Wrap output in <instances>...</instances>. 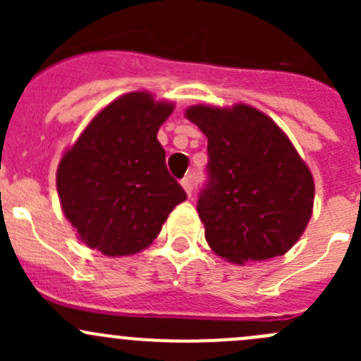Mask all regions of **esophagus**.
I'll return each mask as SVG.
<instances>
[{"label": "esophagus", "mask_w": 361, "mask_h": 361, "mask_svg": "<svg viewBox=\"0 0 361 361\" xmlns=\"http://www.w3.org/2000/svg\"><path fill=\"white\" fill-rule=\"evenodd\" d=\"M181 187L185 188V192H187L188 195H192V178L190 176L183 178V180H181Z\"/></svg>", "instance_id": "34e87169"}]
</instances>
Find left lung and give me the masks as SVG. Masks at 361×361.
I'll use <instances>...</instances> for the list:
<instances>
[{"label": "left lung", "instance_id": "1", "mask_svg": "<svg viewBox=\"0 0 361 361\" xmlns=\"http://www.w3.org/2000/svg\"><path fill=\"white\" fill-rule=\"evenodd\" d=\"M207 137L197 213L206 241L234 264L281 257L307 227L314 181L281 129L248 104L188 108Z\"/></svg>", "mask_w": 361, "mask_h": 361}]
</instances>
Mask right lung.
<instances>
[{"label":"right lung","mask_w":361,"mask_h":361,"mask_svg":"<svg viewBox=\"0 0 361 361\" xmlns=\"http://www.w3.org/2000/svg\"><path fill=\"white\" fill-rule=\"evenodd\" d=\"M171 113L173 104L150 94H126L97 113L61 159V206L89 248L108 257L145 250L187 199L157 141Z\"/></svg>","instance_id":"right-lung-1"}]
</instances>
